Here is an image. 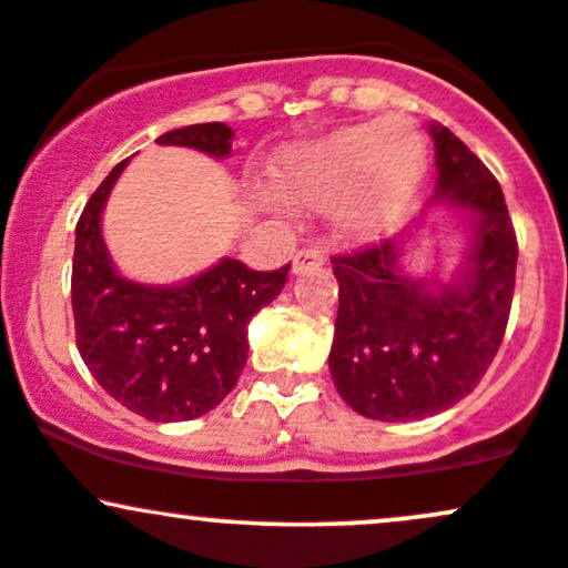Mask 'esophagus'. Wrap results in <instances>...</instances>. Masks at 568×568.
I'll return each instance as SVG.
<instances>
[{
	"label": "esophagus",
	"instance_id": "obj_1",
	"mask_svg": "<svg viewBox=\"0 0 568 568\" xmlns=\"http://www.w3.org/2000/svg\"><path fill=\"white\" fill-rule=\"evenodd\" d=\"M323 264V253L317 247H304L293 256V275H302V272L312 270V266H321Z\"/></svg>",
	"mask_w": 568,
	"mask_h": 568
}]
</instances>
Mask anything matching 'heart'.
<instances>
[{
  "instance_id": "obj_1",
  "label": "heart",
  "mask_w": 568,
  "mask_h": 568,
  "mask_svg": "<svg viewBox=\"0 0 568 568\" xmlns=\"http://www.w3.org/2000/svg\"><path fill=\"white\" fill-rule=\"evenodd\" d=\"M425 173L419 130L403 116H387L288 149L272 168V181L296 205H328L331 226L342 240L368 243L406 216Z\"/></svg>"
}]
</instances>
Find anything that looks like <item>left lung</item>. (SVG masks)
I'll return each mask as SVG.
<instances>
[{"label": "left lung", "mask_w": 568, "mask_h": 568, "mask_svg": "<svg viewBox=\"0 0 568 568\" xmlns=\"http://www.w3.org/2000/svg\"><path fill=\"white\" fill-rule=\"evenodd\" d=\"M429 135L438 179L414 226L334 256L331 379L352 410L379 422L425 419L470 395L510 317L518 243L499 181L448 128L433 122ZM438 206L466 221L468 251L448 281L410 278L402 266L405 243Z\"/></svg>", "instance_id": "obj_1"}]
</instances>
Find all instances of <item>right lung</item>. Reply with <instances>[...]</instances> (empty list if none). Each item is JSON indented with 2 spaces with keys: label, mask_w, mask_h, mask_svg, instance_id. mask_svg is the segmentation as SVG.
<instances>
[{
  "label": "right lung",
  "mask_w": 568,
  "mask_h": 568,
  "mask_svg": "<svg viewBox=\"0 0 568 568\" xmlns=\"http://www.w3.org/2000/svg\"><path fill=\"white\" fill-rule=\"evenodd\" d=\"M232 139L224 122H202L168 130L158 143L224 160ZM128 162L103 179L77 221L71 266L77 349L95 382L133 414L149 422L197 419L237 384L247 361V323L280 296L291 264L253 272L224 256L211 270L173 285L120 275L103 240L101 216Z\"/></svg>",
  "instance_id": "right-lung-1"
}]
</instances>
